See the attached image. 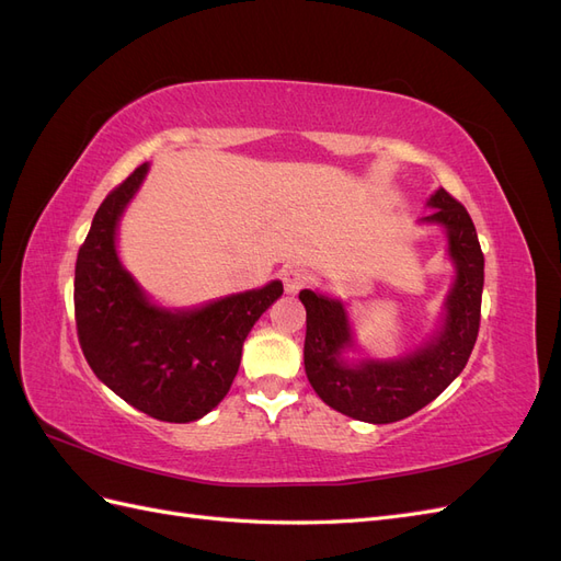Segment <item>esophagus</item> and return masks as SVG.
<instances>
[{
    "mask_svg": "<svg viewBox=\"0 0 561 561\" xmlns=\"http://www.w3.org/2000/svg\"><path fill=\"white\" fill-rule=\"evenodd\" d=\"M280 278H283V285H285V293L287 295H295V293H299L304 285H307V271H304L301 266H287V268H283V274H280Z\"/></svg>",
    "mask_w": 561,
    "mask_h": 561,
    "instance_id": "1",
    "label": "esophagus"
}]
</instances>
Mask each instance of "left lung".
I'll use <instances>...</instances> for the list:
<instances>
[{"instance_id":"8db88e82","label":"left lung","mask_w":561,"mask_h":561,"mask_svg":"<svg viewBox=\"0 0 561 561\" xmlns=\"http://www.w3.org/2000/svg\"><path fill=\"white\" fill-rule=\"evenodd\" d=\"M426 222H439L449 236L456 283L447 297L445 328L428 346L393 363L344 365L339 353L351 344L344 307L301 290L307 309L304 369L318 398L332 410L367 423H393L433 402L463 371L480 332L484 254L468 210L449 192L437 190Z\"/></svg>"}]
</instances>
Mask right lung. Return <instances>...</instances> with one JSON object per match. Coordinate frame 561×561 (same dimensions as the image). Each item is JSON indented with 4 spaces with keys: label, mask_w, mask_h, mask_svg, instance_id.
Returning <instances> with one entry per match:
<instances>
[{
    "label": "right lung",
    "mask_w": 561,
    "mask_h": 561,
    "mask_svg": "<svg viewBox=\"0 0 561 561\" xmlns=\"http://www.w3.org/2000/svg\"><path fill=\"white\" fill-rule=\"evenodd\" d=\"M145 173L147 163L105 196L79 248L77 336L95 377L118 398L159 421L190 423L229 393L245 336L283 295V283L196 311L173 313L149 304L114 250L116 222Z\"/></svg>",
    "instance_id": "add662e5"
}]
</instances>
